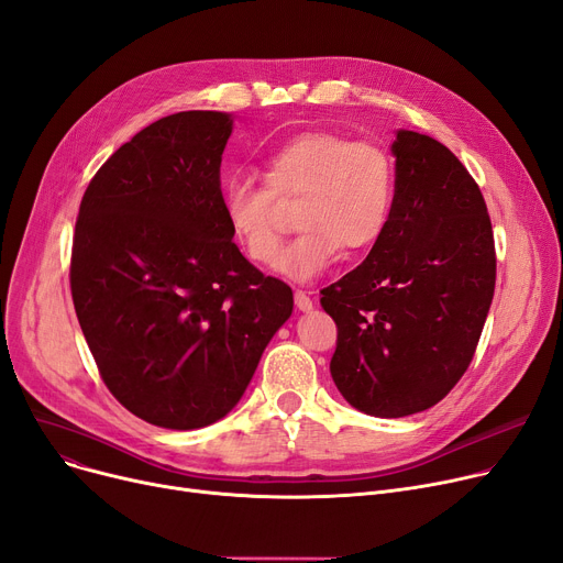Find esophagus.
<instances>
[{
  "instance_id": "esophagus-1",
  "label": "esophagus",
  "mask_w": 563,
  "mask_h": 563,
  "mask_svg": "<svg viewBox=\"0 0 563 563\" xmlns=\"http://www.w3.org/2000/svg\"><path fill=\"white\" fill-rule=\"evenodd\" d=\"M294 306H297L299 310H312V299L308 297V294L303 289H297L294 291Z\"/></svg>"
}]
</instances>
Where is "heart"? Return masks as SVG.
I'll return each mask as SVG.
<instances>
[{
	"instance_id": "b5f03b06",
	"label": "heart",
	"mask_w": 563,
	"mask_h": 563,
	"mask_svg": "<svg viewBox=\"0 0 563 563\" xmlns=\"http://www.w3.org/2000/svg\"><path fill=\"white\" fill-rule=\"evenodd\" d=\"M264 185L230 177L221 189L223 217L234 242L257 266H274L282 233L274 199H299L298 222L305 232L278 263L294 280L327 272L346 251H367L386 234L397 170L390 151L372 139L338 132H303L266 157Z\"/></svg>"
}]
</instances>
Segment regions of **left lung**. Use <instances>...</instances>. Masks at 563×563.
Wrapping results in <instances>:
<instances>
[{"label": "left lung", "mask_w": 563, "mask_h": 563, "mask_svg": "<svg viewBox=\"0 0 563 563\" xmlns=\"http://www.w3.org/2000/svg\"><path fill=\"white\" fill-rule=\"evenodd\" d=\"M395 210L367 260L321 289L338 327L331 376L367 416L435 406L475 356L495 291V240L475 177L440 141L399 130Z\"/></svg>", "instance_id": "left-lung-1"}]
</instances>
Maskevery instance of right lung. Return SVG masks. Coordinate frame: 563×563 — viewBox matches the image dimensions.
<instances>
[{
    "label": "right lung",
    "instance_id": "right-lung-1",
    "mask_svg": "<svg viewBox=\"0 0 563 563\" xmlns=\"http://www.w3.org/2000/svg\"><path fill=\"white\" fill-rule=\"evenodd\" d=\"M232 121L180 111L143 128L88 183L70 291L109 393L164 429H200L242 399L291 289L232 242L221 155Z\"/></svg>",
    "mask_w": 563,
    "mask_h": 563
}]
</instances>
